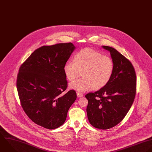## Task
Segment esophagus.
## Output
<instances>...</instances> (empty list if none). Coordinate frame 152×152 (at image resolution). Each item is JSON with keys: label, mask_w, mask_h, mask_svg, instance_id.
Returning <instances> with one entry per match:
<instances>
[{"label": "esophagus", "mask_w": 152, "mask_h": 152, "mask_svg": "<svg viewBox=\"0 0 152 152\" xmlns=\"http://www.w3.org/2000/svg\"><path fill=\"white\" fill-rule=\"evenodd\" d=\"M77 96H78V97H79V98H81V97H82L83 96V95L82 94V93H80V92H77Z\"/></svg>", "instance_id": "1"}]
</instances>
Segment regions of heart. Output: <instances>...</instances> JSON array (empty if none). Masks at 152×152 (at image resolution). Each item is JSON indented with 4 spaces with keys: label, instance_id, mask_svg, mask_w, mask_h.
<instances>
[{
    "label": "heart",
    "instance_id": "1",
    "mask_svg": "<svg viewBox=\"0 0 152 152\" xmlns=\"http://www.w3.org/2000/svg\"><path fill=\"white\" fill-rule=\"evenodd\" d=\"M114 70V63L110 57L89 48L77 53L73 62L69 61L64 66L66 77L70 82L80 76L82 72V78L69 85L71 89L79 92L104 88L111 80Z\"/></svg>",
    "mask_w": 152,
    "mask_h": 152
}]
</instances>
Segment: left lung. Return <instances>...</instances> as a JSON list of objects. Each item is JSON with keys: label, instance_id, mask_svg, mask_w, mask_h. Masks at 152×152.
Wrapping results in <instances>:
<instances>
[{"label": "left lung", "instance_id": "8db88e82", "mask_svg": "<svg viewBox=\"0 0 152 152\" xmlns=\"http://www.w3.org/2000/svg\"><path fill=\"white\" fill-rule=\"evenodd\" d=\"M110 51L114 70L108 83L94 93L85 95L90 124L107 130L120 123L130 109L136 93V75L131 62L115 48L102 45Z\"/></svg>", "mask_w": 152, "mask_h": 152}]
</instances>
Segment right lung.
<instances>
[{
	"instance_id": "obj_1",
	"label": "right lung",
	"mask_w": 152,
	"mask_h": 152,
	"mask_svg": "<svg viewBox=\"0 0 152 152\" xmlns=\"http://www.w3.org/2000/svg\"><path fill=\"white\" fill-rule=\"evenodd\" d=\"M75 48L72 42L42 46L19 68L16 86L22 108L34 123L45 129L62 126L76 99L74 90L63 93L67 86L64 66Z\"/></svg>"
}]
</instances>
